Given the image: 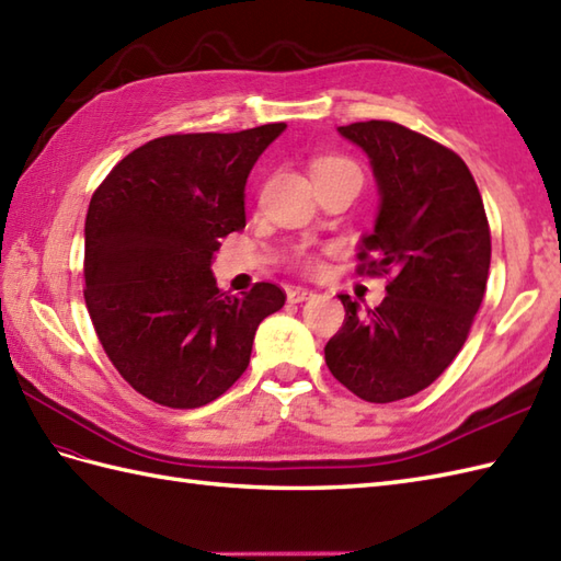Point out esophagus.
Returning a JSON list of instances; mask_svg holds the SVG:
<instances>
[{
    "instance_id": "1",
    "label": "esophagus",
    "mask_w": 561,
    "mask_h": 561,
    "mask_svg": "<svg viewBox=\"0 0 561 561\" xmlns=\"http://www.w3.org/2000/svg\"><path fill=\"white\" fill-rule=\"evenodd\" d=\"M313 296V291H308V289H301V287H291L289 291H287V301L289 304H304V301H308Z\"/></svg>"
}]
</instances>
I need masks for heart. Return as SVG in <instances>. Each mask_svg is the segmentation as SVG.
<instances>
[{
  "label": "heart",
  "instance_id": "1",
  "mask_svg": "<svg viewBox=\"0 0 561 561\" xmlns=\"http://www.w3.org/2000/svg\"><path fill=\"white\" fill-rule=\"evenodd\" d=\"M342 163H347V161H342V159H320V161L313 165V173H316V171H323V169H332V165H342Z\"/></svg>",
  "mask_w": 561,
  "mask_h": 561
}]
</instances>
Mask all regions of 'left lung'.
Segmentation results:
<instances>
[{
  "label": "left lung",
  "instance_id": "8db88e82",
  "mask_svg": "<svg viewBox=\"0 0 561 561\" xmlns=\"http://www.w3.org/2000/svg\"><path fill=\"white\" fill-rule=\"evenodd\" d=\"M359 147L378 185L374 231L359 243L368 272H390L380 306L359 311L347 294L344 325L325 364L366 402H396L432 386L462 350L490 274L486 214L468 165L398 123L337 127Z\"/></svg>",
  "mask_w": 561,
  "mask_h": 561
}]
</instances>
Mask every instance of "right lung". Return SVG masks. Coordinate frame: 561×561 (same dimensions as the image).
<instances>
[{"mask_svg": "<svg viewBox=\"0 0 561 561\" xmlns=\"http://www.w3.org/2000/svg\"><path fill=\"white\" fill-rule=\"evenodd\" d=\"M287 125L169 135L115 165L87 214L83 299L113 366L141 396L193 410L243 376L257 325L287 301L217 287L219 241L245 226V183Z\"/></svg>", "mask_w": 561, "mask_h": 561, "instance_id": "obj_1", "label": "right lung"}]
</instances>
